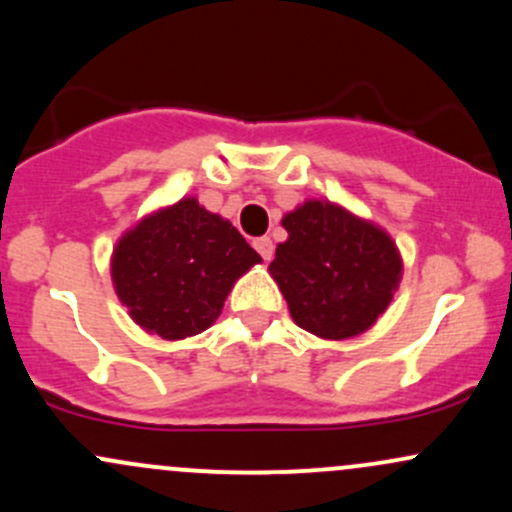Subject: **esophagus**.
Instances as JSON below:
<instances>
[{"instance_id":"obj_1","label":"esophagus","mask_w":512,"mask_h":512,"mask_svg":"<svg viewBox=\"0 0 512 512\" xmlns=\"http://www.w3.org/2000/svg\"><path fill=\"white\" fill-rule=\"evenodd\" d=\"M252 248L260 252V257H262L264 262H269V260H272V257H274V243H272V238H267V236L255 238V240H252Z\"/></svg>"}]
</instances>
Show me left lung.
I'll return each mask as SVG.
<instances>
[{
	"label": "left lung",
	"instance_id": "obj_1",
	"mask_svg": "<svg viewBox=\"0 0 512 512\" xmlns=\"http://www.w3.org/2000/svg\"><path fill=\"white\" fill-rule=\"evenodd\" d=\"M289 233L269 264L298 327L322 339L366 332L397 291L402 260L385 231L330 202L284 216Z\"/></svg>",
	"mask_w": 512,
	"mask_h": 512
}]
</instances>
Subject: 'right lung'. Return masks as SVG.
I'll list each match as a JSON object with an SVG mask.
<instances>
[{
    "instance_id": "1",
    "label": "right lung",
    "mask_w": 512,
    "mask_h": 512,
    "mask_svg": "<svg viewBox=\"0 0 512 512\" xmlns=\"http://www.w3.org/2000/svg\"><path fill=\"white\" fill-rule=\"evenodd\" d=\"M260 260L231 223L180 199L122 236L113 284L139 327L185 339L214 325L233 281Z\"/></svg>"
}]
</instances>
